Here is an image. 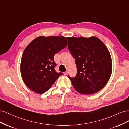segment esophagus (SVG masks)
<instances>
[{
    "mask_svg": "<svg viewBox=\"0 0 129 129\" xmlns=\"http://www.w3.org/2000/svg\"><path fill=\"white\" fill-rule=\"evenodd\" d=\"M68 74V71H66V72H65L64 73V75H67Z\"/></svg>",
    "mask_w": 129,
    "mask_h": 129,
    "instance_id": "obj_1",
    "label": "esophagus"
}]
</instances>
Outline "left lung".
I'll list each match as a JSON object with an SVG mask.
<instances>
[{"instance_id": "left-lung-1", "label": "left lung", "mask_w": 129, "mask_h": 129, "mask_svg": "<svg viewBox=\"0 0 129 129\" xmlns=\"http://www.w3.org/2000/svg\"><path fill=\"white\" fill-rule=\"evenodd\" d=\"M66 38L77 67L76 76H68L73 86L81 94L91 95L99 91L107 84L112 73L108 49L96 37Z\"/></svg>"}]
</instances>
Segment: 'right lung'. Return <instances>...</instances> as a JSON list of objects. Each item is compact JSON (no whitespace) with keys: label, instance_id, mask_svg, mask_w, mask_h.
I'll return each instance as SVG.
<instances>
[{"label":"right lung","instance_id":"1","mask_svg":"<svg viewBox=\"0 0 129 129\" xmlns=\"http://www.w3.org/2000/svg\"><path fill=\"white\" fill-rule=\"evenodd\" d=\"M67 45L64 37H38L23 52L20 72L25 84L31 90L44 93L62 73L55 71L54 56Z\"/></svg>","mask_w":129,"mask_h":129}]
</instances>
